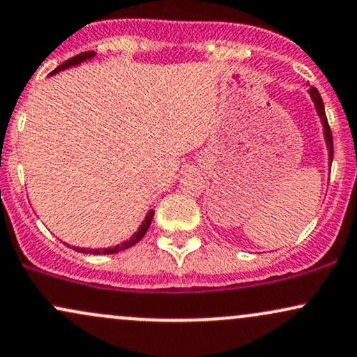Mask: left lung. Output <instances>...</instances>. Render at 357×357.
<instances>
[{"label":"left lung","mask_w":357,"mask_h":357,"mask_svg":"<svg viewBox=\"0 0 357 357\" xmlns=\"http://www.w3.org/2000/svg\"><path fill=\"white\" fill-rule=\"evenodd\" d=\"M309 94H311L312 101H314V106H316L317 114H319L321 121H323V126H324V139H326V144H328V149H329V162H333V154H334V149H333V132H331V128H329V124H328V118H326L323 98H321L319 91H317L314 86H311V89H309Z\"/></svg>","instance_id":"left-lung-1"}]
</instances>
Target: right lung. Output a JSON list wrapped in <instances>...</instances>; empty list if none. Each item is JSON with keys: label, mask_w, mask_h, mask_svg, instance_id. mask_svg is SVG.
Listing matches in <instances>:
<instances>
[{"label": "right lung", "mask_w": 357, "mask_h": 357, "mask_svg": "<svg viewBox=\"0 0 357 357\" xmlns=\"http://www.w3.org/2000/svg\"><path fill=\"white\" fill-rule=\"evenodd\" d=\"M94 54H96V53H94V51H84V53H81V54H78V56H73V58L68 59V61H64L63 64H59V66L56 68V70L51 71V75H56V73H58V71L66 70V68H70V66H76V64L83 63V61H86V59H91ZM153 216H154V211H149L148 214H146V218H144L143 225L139 226V229H137L136 233L132 234L130 239H128V241H124V243H121V244H116L114 248H108V249H84V248H73V249H76V251H78V252H86V255H114V252L124 251V249H128V248L135 246L136 243H139L141 239H143V236L146 234V231H148V227L151 226Z\"/></svg>", "instance_id": "right-lung-1"}]
</instances>
